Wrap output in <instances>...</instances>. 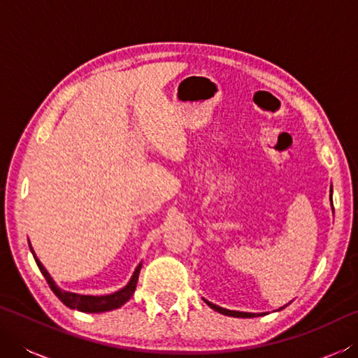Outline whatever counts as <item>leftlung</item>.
<instances>
[{
	"instance_id": "left-lung-1",
	"label": "left lung",
	"mask_w": 358,
	"mask_h": 358,
	"mask_svg": "<svg viewBox=\"0 0 358 358\" xmlns=\"http://www.w3.org/2000/svg\"><path fill=\"white\" fill-rule=\"evenodd\" d=\"M330 199H331V196H330ZM205 303H207V305H208L210 308H213L215 311L221 313V314H226V316H232V317H254V316H257V314H254V313H241V311L224 310V308L216 306V305H213V303H210V301H207V300H205ZM259 316H262V314H259Z\"/></svg>"
}]
</instances>
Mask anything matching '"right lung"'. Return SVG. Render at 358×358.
Instances as JSON below:
<instances>
[{"label": "right lung", "mask_w": 358, "mask_h": 358, "mask_svg": "<svg viewBox=\"0 0 358 358\" xmlns=\"http://www.w3.org/2000/svg\"><path fill=\"white\" fill-rule=\"evenodd\" d=\"M31 252H33V250H31ZM33 256H34L36 264H38V266H39L41 273L44 275L45 281L48 282V286H50V289L53 290V294H55L66 306L71 308V310H78L83 313H104V311H110V310H115V308H120L121 305H124V303L131 299L132 294L136 292L138 273H141V268H142V264H138L136 271H134V275H132L131 281L128 282V286L118 290V292L110 294V295H102V296L78 295V294L66 292V290H62L59 287H57V284L53 282L52 276L47 273L44 265L39 262V259L36 257L34 252H33Z\"/></svg>", "instance_id": "add662e5"}]
</instances>
